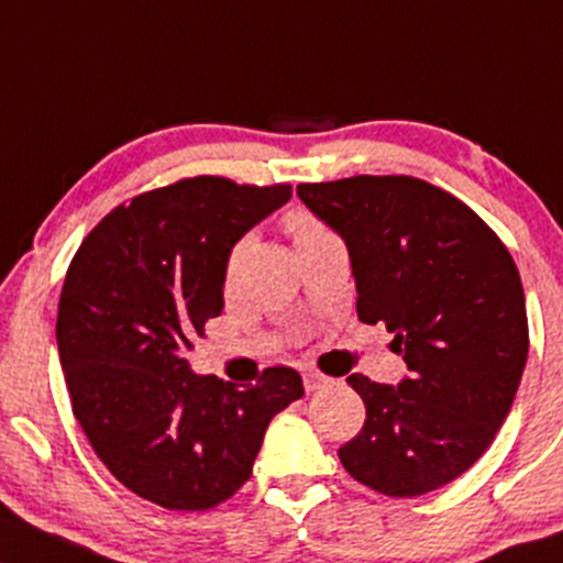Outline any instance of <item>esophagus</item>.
Instances as JSON below:
<instances>
[{
    "mask_svg": "<svg viewBox=\"0 0 563 563\" xmlns=\"http://www.w3.org/2000/svg\"><path fill=\"white\" fill-rule=\"evenodd\" d=\"M330 383H333V380H330L328 375H322V372H314V369L303 372V388H307V390H320V388H328Z\"/></svg>",
    "mask_w": 563,
    "mask_h": 563,
    "instance_id": "1",
    "label": "esophagus"
}]
</instances>
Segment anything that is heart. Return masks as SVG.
<instances>
[{
	"mask_svg": "<svg viewBox=\"0 0 563 563\" xmlns=\"http://www.w3.org/2000/svg\"><path fill=\"white\" fill-rule=\"evenodd\" d=\"M288 230L294 233L296 243L320 239V235L330 233V230L324 228V222L317 220L314 214L307 212V209H294V212L288 214Z\"/></svg>",
	"mask_w": 563,
	"mask_h": 563,
	"instance_id": "heart-1",
	"label": "heart"
}]
</instances>
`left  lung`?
<instances>
[{"label":"left lung","instance_id":"left-lung-1","mask_svg":"<svg viewBox=\"0 0 563 563\" xmlns=\"http://www.w3.org/2000/svg\"><path fill=\"white\" fill-rule=\"evenodd\" d=\"M299 199L346 241L358 320L383 322L409 375H351L364 428L338 449L393 498L464 475L509 417L527 364L525 290L509 249L456 196L409 175L301 183Z\"/></svg>","mask_w":563,"mask_h":563}]
</instances>
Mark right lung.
<instances>
[{
  "mask_svg": "<svg viewBox=\"0 0 563 563\" xmlns=\"http://www.w3.org/2000/svg\"><path fill=\"white\" fill-rule=\"evenodd\" d=\"M290 199L288 183L186 178L114 207L67 267L57 349L73 415L107 470L170 511H207L252 477L269 419L303 396L196 375L186 351L220 317L233 246Z\"/></svg>",
  "mask_w": 563,
  "mask_h": 563,
  "instance_id": "1",
  "label": "right lung"
}]
</instances>
